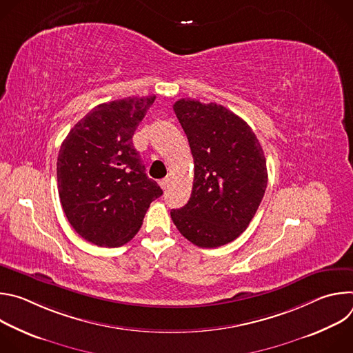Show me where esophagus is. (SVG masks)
<instances>
[{
	"mask_svg": "<svg viewBox=\"0 0 353 353\" xmlns=\"http://www.w3.org/2000/svg\"><path fill=\"white\" fill-rule=\"evenodd\" d=\"M159 184H161V187H162L163 190H168V187H169V184H170V179H169V177H166V179L161 180V181H159Z\"/></svg>",
	"mask_w": 353,
	"mask_h": 353,
	"instance_id": "obj_1",
	"label": "esophagus"
}]
</instances>
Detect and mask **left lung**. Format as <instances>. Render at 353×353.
Masks as SVG:
<instances>
[{
    "label": "left lung",
    "mask_w": 353,
    "mask_h": 353,
    "mask_svg": "<svg viewBox=\"0 0 353 353\" xmlns=\"http://www.w3.org/2000/svg\"><path fill=\"white\" fill-rule=\"evenodd\" d=\"M173 110L194 158L191 196L172 210L173 223L198 247L228 244L247 229L264 196L268 173L261 143L222 105L180 99Z\"/></svg>",
    "instance_id": "8db88e82"
}]
</instances>
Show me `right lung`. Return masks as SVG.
<instances>
[{
  "instance_id": "right-lung-1",
  "label": "right lung",
  "mask_w": 353,
  "mask_h": 353,
  "mask_svg": "<svg viewBox=\"0 0 353 353\" xmlns=\"http://www.w3.org/2000/svg\"><path fill=\"white\" fill-rule=\"evenodd\" d=\"M157 96L127 97L92 109L63 141L57 183L64 214L85 240L119 247L139 230L163 191L149 179L132 135Z\"/></svg>"
}]
</instances>
